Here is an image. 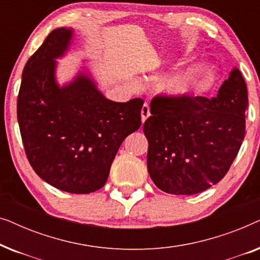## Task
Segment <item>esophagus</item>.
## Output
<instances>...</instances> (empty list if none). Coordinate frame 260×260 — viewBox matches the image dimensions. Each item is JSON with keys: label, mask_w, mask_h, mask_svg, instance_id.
<instances>
[{"label": "esophagus", "mask_w": 260, "mask_h": 260, "mask_svg": "<svg viewBox=\"0 0 260 260\" xmlns=\"http://www.w3.org/2000/svg\"><path fill=\"white\" fill-rule=\"evenodd\" d=\"M149 116H150V108H149L148 103H144V105L142 106V110H141L142 123H144Z\"/></svg>", "instance_id": "34e87169"}]
</instances>
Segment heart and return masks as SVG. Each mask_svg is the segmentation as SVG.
<instances>
[{"label": "heart", "mask_w": 260, "mask_h": 260, "mask_svg": "<svg viewBox=\"0 0 260 260\" xmlns=\"http://www.w3.org/2000/svg\"><path fill=\"white\" fill-rule=\"evenodd\" d=\"M208 73L209 66L206 63H199L163 81L162 88L175 95L188 94L204 81Z\"/></svg>", "instance_id": "1"}]
</instances>
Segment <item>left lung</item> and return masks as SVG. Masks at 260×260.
<instances>
[{"label": "left lung", "instance_id": "8db88e82", "mask_svg": "<svg viewBox=\"0 0 260 260\" xmlns=\"http://www.w3.org/2000/svg\"><path fill=\"white\" fill-rule=\"evenodd\" d=\"M247 87L234 69L216 97L157 94L144 122L148 172L159 189L201 193L226 175L245 137Z\"/></svg>", "mask_w": 260, "mask_h": 260}]
</instances>
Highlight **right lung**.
I'll list each match as a JSON object with an SVG mask.
<instances>
[{"mask_svg":"<svg viewBox=\"0 0 260 260\" xmlns=\"http://www.w3.org/2000/svg\"><path fill=\"white\" fill-rule=\"evenodd\" d=\"M72 29L52 30L28 59L17 97V120L34 172L60 190L88 194L104 186L126 136L141 126L143 99H106L80 73L59 87L55 58L69 48Z\"/></svg>","mask_w":260,"mask_h":260,"instance_id":"right-lung-1","label":"right lung"}]
</instances>
